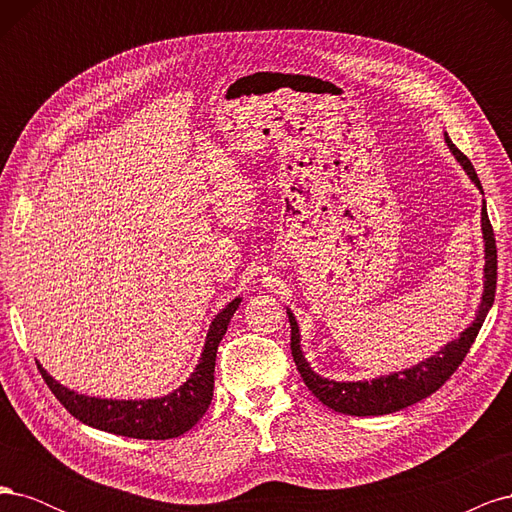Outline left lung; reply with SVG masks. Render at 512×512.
I'll list each match as a JSON object with an SVG mask.
<instances>
[{"mask_svg": "<svg viewBox=\"0 0 512 512\" xmlns=\"http://www.w3.org/2000/svg\"><path fill=\"white\" fill-rule=\"evenodd\" d=\"M444 141L448 149L453 151L457 162L463 166V170H466L468 177L476 183V188L483 192V185H480V179L476 175L472 162L453 145L448 134H444ZM480 215H483L480 222H483V239H485V290H483V299H480V305H478L476 318L457 339L448 342L436 354L429 356V359L421 361L410 369L395 371V374L380 376L374 380H356V382H335L329 378H322L305 361L303 350H301L299 324L294 320V314L288 309L286 314L290 320L292 359L297 363V369L303 382L307 384V389L312 391L324 406H329L335 412L352 414V416L391 414L416 404V401L429 397L431 393H436L440 386L455 374L461 361L466 359L468 350L472 348L480 327H483V322L495 299V282H498V250H495V237H493V228L489 222L485 203H483V213Z\"/></svg>", "mask_w": 512, "mask_h": 512, "instance_id": "8db88e82", "label": "left lung"}]
</instances>
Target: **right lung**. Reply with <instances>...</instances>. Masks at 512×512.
<instances>
[{"label":"right lung","mask_w":512,"mask_h":512,"mask_svg":"<svg viewBox=\"0 0 512 512\" xmlns=\"http://www.w3.org/2000/svg\"><path fill=\"white\" fill-rule=\"evenodd\" d=\"M241 297L230 301L222 312L213 318L207 342L200 354V361L192 376L185 380L179 389L156 399H100L79 395L66 386H61L53 376L46 374V369L38 363L44 382L49 384L53 395L59 399L74 418L81 423L96 427L115 436L138 438V440H168L183 436L190 431L203 414L207 412L213 397V371H215V354L228 329L232 314L237 312Z\"/></svg>","instance_id":"obj_1"}]
</instances>
